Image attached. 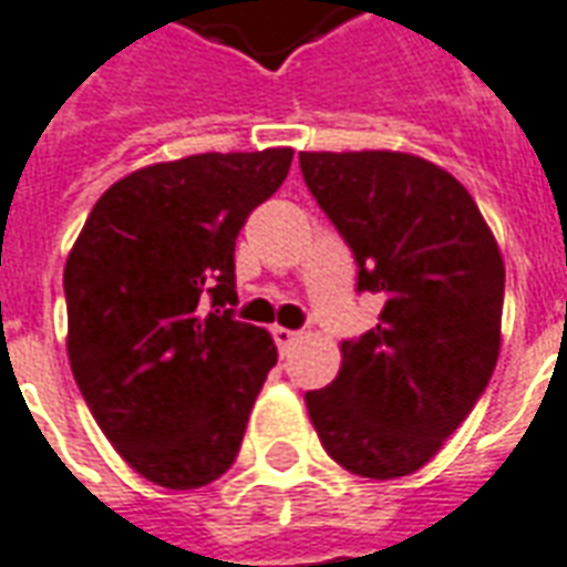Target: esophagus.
<instances>
[{
    "mask_svg": "<svg viewBox=\"0 0 567 567\" xmlns=\"http://www.w3.org/2000/svg\"><path fill=\"white\" fill-rule=\"evenodd\" d=\"M272 340H276V346L285 352V349L297 340V331H288V328H279V324H276V328H272Z\"/></svg>",
    "mask_w": 567,
    "mask_h": 567,
    "instance_id": "34e87169",
    "label": "esophagus"
}]
</instances>
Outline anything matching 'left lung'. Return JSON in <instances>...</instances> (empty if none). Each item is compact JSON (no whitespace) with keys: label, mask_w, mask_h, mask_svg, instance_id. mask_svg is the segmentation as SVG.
<instances>
[{"label":"left lung","mask_w":567,"mask_h":567,"mask_svg":"<svg viewBox=\"0 0 567 567\" xmlns=\"http://www.w3.org/2000/svg\"><path fill=\"white\" fill-rule=\"evenodd\" d=\"M300 173L380 295V324L343 340L331 385L307 392L321 446L346 471H419L486 392L501 346L504 260L474 197L398 151H303Z\"/></svg>","instance_id":"8db88e82"}]
</instances>
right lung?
<instances>
[{
    "label": "right lung",
    "instance_id": "add662e5",
    "mask_svg": "<svg viewBox=\"0 0 567 567\" xmlns=\"http://www.w3.org/2000/svg\"><path fill=\"white\" fill-rule=\"evenodd\" d=\"M291 148L154 163L96 199L63 270L69 364L96 425L145 480L199 488L236 462L270 333L234 319L236 236Z\"/></svg>",
    "mask_w": 567,
    "mask_h": 567
}]
</instances>
